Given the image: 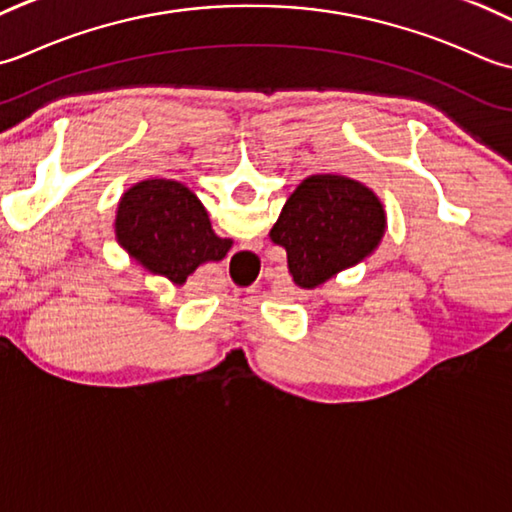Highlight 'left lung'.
<instances>
[{
    "instance_id": "8db88e82",
    "label": "left lung",
    "mask_w": 512,
    "mask_h": 512,
    "mask_svg": "<svg viewBox=\"0 0 512 512\" xmlns=\"http://www.w3.org/2000/svg\"><path fill=\"white\" fill-rule=\"evenodd\" d=\"M380 198L347 176L318 174L289 196L271 241L287 249L296 285L314 289L369 256L384 232Z\"/></svg>"
}]
</instances>
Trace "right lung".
<instances>
[{"instance_id":"right-lung-1","label":"right lung","mask_w":512,"mask_h":512,"mask_svg":"<svg viewBox=\"0 0 512 512\" xmlns=\"http://www.w3.org/2000/svg\"><path fill=\"white\" fill-rule=\"evenodd\" d=\"M117 238L154 274L174 285L207 260H221L232 241L212 232L201 201L179 181H141L123 194L117 212Z\"/></svg>"}]
</instances>
